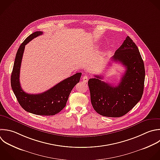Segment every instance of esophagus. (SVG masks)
<instances>
[{
    "label": "esophagus",
    "mask_w": 160,
    "mask_h": 160,
    "mask_svg": "<svg viewBox=\"0 0 160 160\" xmlns=\"http://www.w3.org/2000/svg\"><path fill=\"white\" fill-rule=\"evenodd\" d=\"M82 81L84 82H87L88 81V76L87 75H84L82 78Z\"/></svg>",
    "instance_id": "obj_1"
}]
</instances>
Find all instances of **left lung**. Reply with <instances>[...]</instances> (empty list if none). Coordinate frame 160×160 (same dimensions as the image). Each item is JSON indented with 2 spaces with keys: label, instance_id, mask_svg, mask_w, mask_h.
I'll return each mask as SVG.
<instances>
[{
  "label": "left lung",
  "instance_id": "left-lung-1",
  "mask_svg": "<svg viewBox=\"0 0 160 160\" xmlns=\"http://www.w3.org/2000/svg\"><path fill=\"white\" fill-rule=\"evenodd\" d=\"M112 60L126 68L118 85L114 86L101 81L102 76H94L89 79L88 86L94 109L102 116L118 118L126 114L140 101L145 69L139 49L129 36L116 51Z\"/></svg>",
  "mask_w": 160,
  "mask_h": 160
}]
</instances>
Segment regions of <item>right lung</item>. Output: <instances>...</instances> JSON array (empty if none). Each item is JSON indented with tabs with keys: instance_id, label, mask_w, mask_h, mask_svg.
I'll use <instances>...</instances> for the list:
<instances>
[{
	"instance_id": "1",
	"label": "right lung",
	"mask_w": 160,
	"mask_h": 160,
	"mask_svg": "<svg viewBox=\"0 0 160 160\" xmlns=\"http://www.w3.org/2000/svg\"><path fill=\"white\" fill-rule=\"evenodd\" d=\"M42 34L41 31L32 33L20 46L16 56L11 82L14 94L25 111L37 115L52 116L59 113L66 106L69 96L73 88L79 82L82 73L77 72L42 93L31 94L24 92L21 86L19 76L25 46Z\"/></svg>"
}]
</instances>
